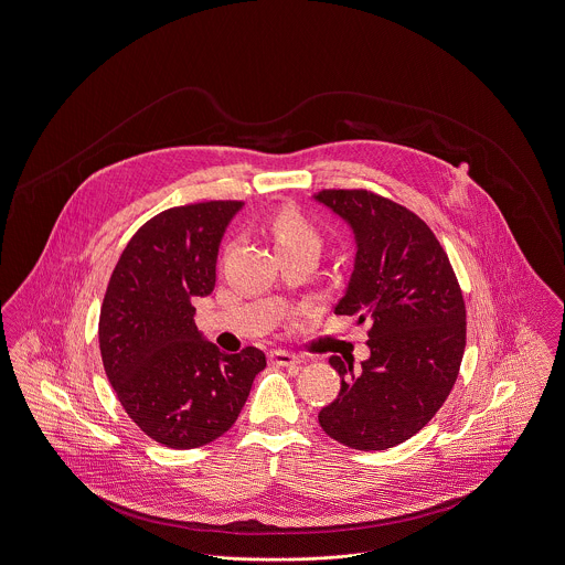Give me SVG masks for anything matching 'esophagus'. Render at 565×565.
I'll return each mask as SVG.
<instances>
[{
	"mask_svg": "<svg viewBox=\"0 0 565 565\" xmlns=\"http://www.w3.org/2000/svg\"><path fill=\"white\" fill-rule=\"evenodd\" d=\"M268 362L273 366H297V364H301V360L297 355L288 353V351H270Z\"/></svg>",
	"mask_w": 565,
	"mask_h": 565,
	"instance_id": "esophagus-1",
	"label": "esophagus"
}]
</instances>
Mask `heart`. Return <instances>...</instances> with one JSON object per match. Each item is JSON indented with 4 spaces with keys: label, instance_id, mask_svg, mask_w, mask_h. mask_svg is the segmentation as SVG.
Returning a JSON list of instances; mask_svg holds the SVG:
<instances>
[{
    "label": "heart",
    "instance_id": "obj_1",
    "mask_svg": "<svg viewBox=\"0 0 565 565\" xmlns=\"http://www.w3.org/2000/svg\"><path fill=\"white\" fill-rule=\"evenodd\" d=\"M268 234L275 243L277 253L288 252H320L322 236L312 223L295 212V210H279L268 221Z\"/></svg>",
    "mask_w": 565,
    "mask_h": 565
}]
</instances>
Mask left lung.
Segmentation results:
<instances>
[{
	"label": "left lung",
	"instance_id": "1",
	"mask_svg": "<svg viewBox=\"0 0 565 565\" xmlns=\"http://www.w3.org/2000/svg\"><path fill=\"white\" fill-rule=\"evenodd\" d=\"M313 199L355 236V266L335 313L369 320L371 358H329L340 392L320 409L329 438L385 450L416 436L450 394L463 349L461 288L429 225L371 190H320Z\"/></svg>",
	"mask_w": 565,
	"mask_h": 565
}]
</instances>
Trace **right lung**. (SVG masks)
I'll list each match as a JSON object with an SVG mask.
<instances>
[{"instance_id":"right-lung-1","label":"right lung","mask_w":565,"mask_h":565,"mask_svg":"<svg viewBox=\"0 0 565 565\" xmlns=\"http://www.w3.org/2000/svg\"><path fill=\"white\" fill-rule=\"evenodd\" d=\"M243 201H201L149 218L121 253L99 313V349L127 416L178 450L221 438L238 418L259 349L227 355L194 324L216 284L221 238Z\"/></svg>"}]
</instances>
